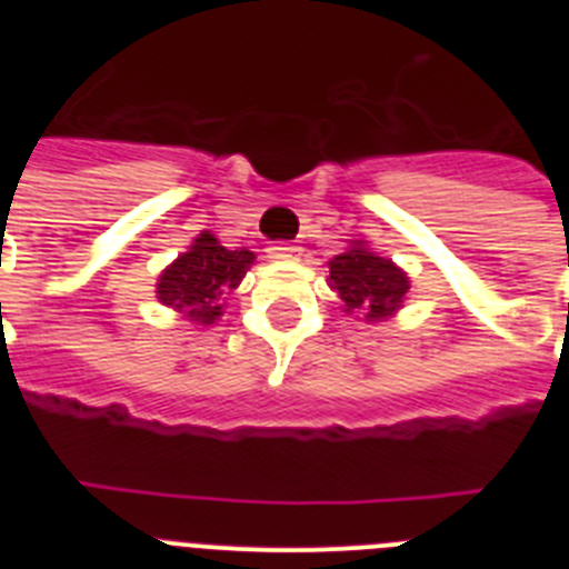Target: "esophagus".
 Masks as SVG:
<instances>
[{
  "label": "esophagus",
  "mask_w": 569,
  "mask_h": 569,
  "mask_svg": "<svg viewBox=\"0 0 569 569\" xmlns=\"http://www.w3.org/2000/svg\"><path fill=\"white\" fill-rule=\"evenodd\" d=\"M268 256L273 261H296L301 256V250L296 244H288V241H276V244L268 248Z\"/></svg>",
  "instance_id": "obj_1"
}]
</instances>
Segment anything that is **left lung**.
I'll list each match as a JSON object with an SVG mask.
<instances>
[{"label": "left lung", "mask_w": 569, "mask_h": 569, "mask_svg": "<svg viewBox=\"0 0 569 569\" xmlns=\"http://www.w3.org/2000/svg\"><path fill=\"white\" fill-rule=\"evenodd\" d=\"M328 284L341 299V310L365 325L393 319L410 296V276L393 259L376 253L365 239H353L345 253L328 261Z\"/></svg>", "instance_id": "1"}]
</instances>
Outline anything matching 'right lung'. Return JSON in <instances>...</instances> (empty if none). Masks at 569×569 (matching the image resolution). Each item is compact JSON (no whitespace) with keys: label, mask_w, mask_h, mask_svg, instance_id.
<instances>
[{"label":"right lung","mask_w":569,"mask_h":569,"mask_svg":"<svg viewBox=\"0 0 569 569\" xmlns=\"http://www.w3.org/2000/svg\"><path fill=\"white\" fill-rule=\"evenodd\" d=\"M253 261V250H228L210 230H202L190 248L159 273L156 299L190 325L210 328L222 319L224 296L239 288Z\"/></svg>","instance_id":"add662e5"}]
</instances>
